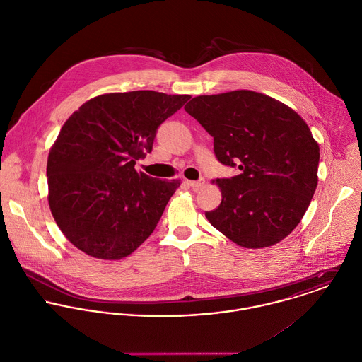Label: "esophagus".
Wrapping results in <instances>:
<instances>
[{
    "label": "esophagus",
    "instance_id": "esophagus-1",
    "mask_svg": "<svg viewBox=\"0 0 362 362\" xmlns=\"http://www.w3.org/2000/svg\"><path fill=\"white\" fill-rule=\"evenodd\" d=\"M185 184H187L188 187H191L192 189H198V188H201V187L205 184V180H204V178L199 180V181H189V180H185Z\"/></svg>",
    "mask_w": 362,
    "mask_h": 362
}]
</instances>
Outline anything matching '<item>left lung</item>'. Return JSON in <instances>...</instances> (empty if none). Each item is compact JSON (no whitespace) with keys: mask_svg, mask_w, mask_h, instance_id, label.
Instances as JSON below:
<instances>
[{"mask_svg":"<svg viewBox=\"0 0 362 362\" xmlns=\"http://www.w3.org/2000/svg\"><path fill=\"white\" fill-rule=\"evenodd\" d=\"M185 111L213 136L217 160L241 170L216 180L223 199L205 213L210 224L244 248L284 240L317 185L319 145L307 122L288 105L252 90L197 96Z\"/></svg>","mask_w":362,"mask_h":362,"instance_id":"8db88e82","label":"left lung"}]
</instances>
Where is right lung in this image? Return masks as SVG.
I'll use <instances>...</instances> for the list:
<instances>
[{"label": "right lung", "instance_id": "1", "mask_svg": "<svg viewBox=\"0 0 362 362\" xmlns=\"http://www.w3.org/2000/svg\"><path fill=\"white\" fill-rule=\"evenodd\" d=\"M191 99L155 90L105 93L62 125L47 160L52 217L78 250L93 258L131 255L152 233L180 187L138 173L161 122Z\"/></svg>", "mask_w": 362, "mask_h": 362}]
</instances>
